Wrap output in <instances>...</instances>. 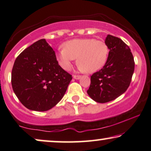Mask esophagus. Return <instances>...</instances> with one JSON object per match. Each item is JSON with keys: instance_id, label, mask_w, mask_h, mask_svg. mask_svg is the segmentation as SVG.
Here are the masks:
<instances>
[{"instance_id": "esophagus-1", "label": "esophagus", "mask_w": 151, "mask_h": 151, "mask_svg": "<svg viewBox=\"0 0 151 151\" xmlns=\"http://www.w3.org/2000/svg\"><path fill=\"white\" fill-rule=\"evenodd\" d=\"M73 77H74V79H79L80 78H81V76H80V75H74Z\"/></svg>"}]
</instances>
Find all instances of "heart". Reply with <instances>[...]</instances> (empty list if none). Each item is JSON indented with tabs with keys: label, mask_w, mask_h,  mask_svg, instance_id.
<instances>
[{
	"label": "heart",
	"mask_w": 151,
	"mask_h": 151,
	"mask_svg": "<svg viewBox=\"0 0 151 151\" xmlns=\"http://www.w3.org/2000/svg\"><path fill=\"white\" fill-rule=\"evenodd\" d=\"M63 49L57 55L59 65L69 70L72 62L77 58V64L81 71L92 73L101 69L107 62L109 48L105 41L94 39H78L65 42Z\"/></svg>",
	"instance_id": "1"
}]
</instances>
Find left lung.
I'll list each match as a JSON object with an SVG mask.
<instances>
[{"label":"left lung","instance_id":"1","mask_svg":"<svg viewBox=\"0 0 151 151\" xmlns=\"http://www.w3.org/2000/svg\"><path fill=\"white\" fill-rule=\"evenodd\" d=\"M105 42L110 50L107 62L90 76L91 83L87 90L88 95L98 103L112 101L125 92L134 70L132 52L121 39L108 35Z\"/></svg>","mask_w":151,"mask_h":151}]
</instances>
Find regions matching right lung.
I'll return each instance as SVG.
<instances>
[{
    "mask_svg": "<svg viewBox=\"0 0 151 151\" xmlns=\"http://www.w3.org/2000/svg\"><path fill=\"white\" fill-rule=\"evenodd\" d=\"M72 79L58 63L55 52L40 39L16 59L12 86L19 101L28 109L46 111L61 101Z\"/></svg>",
    "mask_w": 151,
    "mask_h": 151,
    "instance_id": "add662e5",
    "label": "right lung"
}]
</instances>
